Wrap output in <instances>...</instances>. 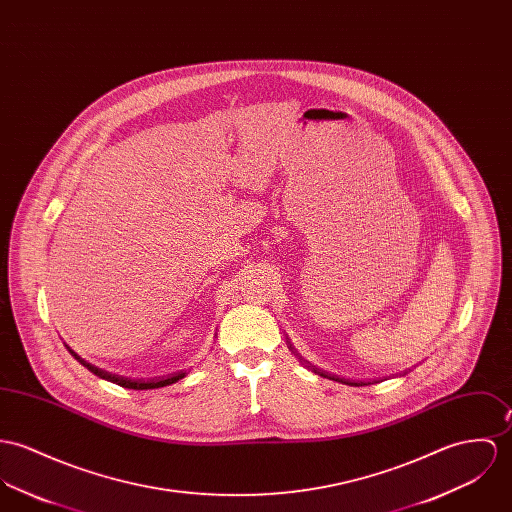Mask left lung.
<instances>
[{"label": "left lung", "instance_id": "left-lung-1", "mask_svg": "<svg viewBox=\"0 0 512 512\" xmlns=\"http://www.w3.org/2000/svg\"><path fill=\"white\" fill-rule=\"evenodd\" d=\"M321 373V375H323V377H328V375H326V373H323V372H319ZM332 379H338V381H342V379H340V377H334V375H332ZM344 383H352V381H344Z\"/></svg>", "mask_w": 512, "mask_h": 512}]
</instances>
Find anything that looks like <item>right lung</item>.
<instances>
[{"mask_svg": "<svg viewBox=\"0 0 512 512\" xmlns=\"http://www.w3.org/2000/svg\"><path fill=\"white\" fill-rule=\"evenodd\" d=\"M72 354H74V352H72ZM74 358L80 360V364H84V366H86L90 372L95 373V375H99V377H103V379H107V381H113V383H117V385H121V387H127V389H156V387L172 385V383H176L178 379L186 377V372H178L172 373V375H168V377H158V379H148V381H144V379H129V377H121V375H115V373L99 370V368H95L92 364H88L86 360H82L78 354H74Z\"/></svg>", "mask_w": 512, "mask_h": 512, "instance_id": "obj_1", "label": "right lung"}]
</instances>
